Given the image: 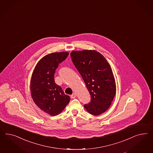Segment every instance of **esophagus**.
I'll use <instances>...</instances> for the list:
<instances>
[{"label":"esophagus","instance_id":"1","mask_svg":"<svg viewBox=\"0 0 153 153\" xmlns=\"http://www.w3.org/2000/svg\"><path fill=\"white\" fill-rule=\"evenodd\" d=\"M76 96H77L76 94V93H74L72 95H71V97L72 99H74L75 97H76Z\"/></svg>","mask_w":153,"mask_h":153}]
</instances>
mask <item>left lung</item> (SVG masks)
I'll use <instances>...</instances> for the list:
<instances>
[{
    "label": "left lung",
    "instance_id": "obj_1",
    "mask_svg": "<svg viewBox=\"0 0 153 153\" xmlns=\"http://www.w3.org/2000/svg\"><path fill=\"white\" fill-rule=\"evenodd\" d=\"M71 56L91 95V100L84 105L85 108L92 115L102 114L110 107L116 93L111 65L95 51H73Z\"/></svg>",
    "mask_w": 153,
    "mask_h": 153
}]
</instances>
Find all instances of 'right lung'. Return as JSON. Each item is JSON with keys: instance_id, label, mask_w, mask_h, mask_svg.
<instances>
[{"instance_id": "right-lung-1", "label": "right lung", "mask_w": 153, "mask_h": 153, "mask_svg": "<svg viewBox=\"0 0 153 153\" xmlns=\"http://www.w3.org/2000/svg\"><path fill=\"white\" fill-rule=\"evenodd\" d=\"M68 54L60 52L45 56L33 72L30 84L33 100L42 111L51 116L58 115L70 101V97L54 81L56 70Z\"/></svg>"}]
</instances>
